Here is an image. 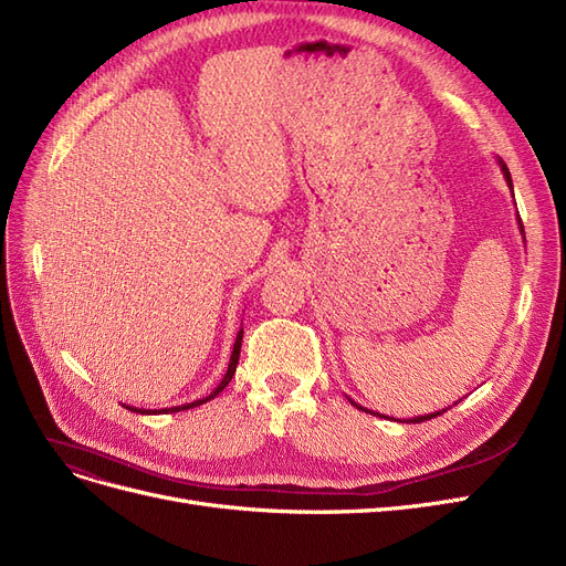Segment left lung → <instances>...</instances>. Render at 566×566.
Instances as JSON below:
<instances>
[{"label":"left lung","mask_w":566,"mask_h":566,"mask_svg":"<svg viewBox=\"0 0 566 566\" xmlns=\"http://www.w3.org/2000/svg\"><path fill=\"white\" fill-rule=\"evenodd\" d=\"M499 167H501V172H504V179H506V184H509V188H511V193H513V179H511V172H509V167H506V163L499 158ZM517 226H520V233H522V238H525V228H522V221H520V214H517ZM462 401V399H459ZM349 403L352 406H357L359 410H364V412H370V415H378V412H373V410H368V408H364V406H359V403H354L352 399H349ZM446 410H436V412H431V415H420V417H412V420H406V424H420V422H427V420H431V417H438V415H443ZM380 417V415H378Z\"/></svg>","instance_id":"8db88e82"}]
</instances>
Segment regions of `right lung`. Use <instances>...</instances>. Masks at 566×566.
Masks as SVG:
<instances>
[{
    "label": "right lung",
    "instance_id": "right-lung-1",
    "mask_svg": "<svg viewBox=\"0 0 566 566\" xmlns=\"http://www.w3.org/2000/svg\"><path fill=\"white\" fill-rule=\"evenodd\" d=\"M242 328L238 331V338H235V345H233V354H230V361H228V370H226V375L221 378V382L217 385V389L209 394V396H205V399H198V401H193V403H184V406H175V408H160V410H144V408H133V406H125L128 410H133V412H142V415H151V412H163V415H167V412H181V410H188V408H198V406H202V403H207V401H212L214 396H219L223 389H226V385L233 380V375H235V368H238V359H240V347H242Z\"/></svg>",
    "mask_w": 566,
    "mask_h": 566
}]
</instances>
